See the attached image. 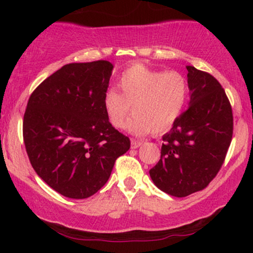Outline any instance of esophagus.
Returning a JSON list of instances; mask_svg holds the SVG:
<instances>
[{"instance_id":"esophagus-1","label":"esophagus","mask_w":253,"mask_h":253,"mask_svg":"<svg viewBox=\"0 0 253 253\" xmlns=\"http://www.w3.org/2000/svg\"><path fill=\"white\" fill-rule=\"evenodd\" d=\"M141 144H143V141H139V140H132V141H130V147H132V149H138V147L140 146Z\"/></svg>"}]
</instances>
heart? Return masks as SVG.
Returning a JSON list of instances; mask_svg holds the SVG:
<instances>
[{
    "label": "heart",
    "mask_w": 253,
    "mask_h": 253,
    "mask_svg": "<svg viewBox=\"0 0 253 253\" xmlns=\"http://www.w3.org/2000/svg\"><path fill=\"white\" fill-rule=\"evenodd\" d=\"M119 88H109L103 106L109 123L123 128L132 107L127 129L144 135L169 129L181 117L188 98V82L177 71H158L135 64L123 72Z\"/></svg>",
    "instance_id": "1"
}]
</instances>
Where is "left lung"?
<instances>
[{"label":"left lung","instance_id":"left-lung-1","mask_svg":"<svg viewBox=\"0 0 253 253\" xmlns=\"http://www.w3.org/2000/svg\"><path fill=\"white\" fill-rule=\"evenodd\" d=\"M189 108L163 135L161 159L150 170L153 183L171 196L205 189L219 172L233 134V114L221 84L187 66Z\"/></svg>","mask_w":253,"mask_h":253}]
</instances>
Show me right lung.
I'll return each instance as SVG.
<instances>
[{"instance_id":"1","label":"right lung","mask_w":253,"mask_h":253,"mask_svg":"<svg viewBox=\"0 0 253 253\" xmlns=\"http://www.w3.org/2000/svg\"><path fill=\"white\" fill-rule=\"evenodd\" d=\"M113 64H66L37 86L24 115V141L37 175L70 199L94 195L108 181L128 136L112 126L103 97Z\"/></svg>"}]
</instances>
